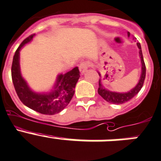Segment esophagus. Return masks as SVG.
Segmentation results:
<instances>
[{
  "label": "esophagus",
  "mask_w": 161,
  "mask_h": 161,
  "mask_svg": "<svg viewBox=\"0 0 161 161\" xmlns=\"http://www.w3.org/2000/svg\"><path fill=\"white\" fill-rule=\"evenodd\" d=\"M88 67H89V64L87 63H82V64L79 65V71L81 72V74H84L86 70H87Z\"/></svg>",
  "instance_id": "34e87169"
}]
</instances>
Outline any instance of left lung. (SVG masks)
Wrapping results in <instances>:
<instances>
[{
  "label": "left lung",
  "instance_id": "obj_1",
  "mask_svg": "<svg viewBox=\"0 0 161 161\" xmlns=\"http://www.w3.org/2000/svg\"><path fill=\"white\" fill-rule=\"evenodd\" d=\"M128 37L130 36V33L127 32ZM133 40L136 42V38L133 37ZM136 45H137L138 48H139V57L141 58V64H142V73H141V76L138 80L137 84L134 87L132 88L130 91H127V92H116V91H109L108 89L105 88L104 86L102 83V79H99V86L98 90H97V93L100 96L103 97L106 102L109 103H113V104H122V103H126V102L130 101V99L133 98L136 94H138L141 89H142V86L144 84V81L145 79V74H146V68H145V64L144 62L143 55H142V47L140 43L136 42ZM99 76L101 77V74L100 72L97 71Z\"/></svg>",
  "mask_w": 161,
  "mask_h": 161
}]
</instances>
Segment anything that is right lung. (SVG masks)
Listing matches in <instances>:
<instances>
[{"label":"right lung","mask_w":161,"mask_h":161,"mask_svg":"<svg viewBox=\"0 0 161 161\" xmlns=\"http://www.w3.org/2000/svg\"><path fill=\"white\" fill-rule=\"evenodd\" d=\"M34 36L35 34L25 39L15 52L12 64V79L16 94L25 106L43 114L53 115L61 112L71 100L75 85L80 77L79 70L76 67L67 73L58 75L50 91L36 92L31 90L21 75L19 52Z\"/></svg>","instance_id":"right-lung-1"}]
</instances>
